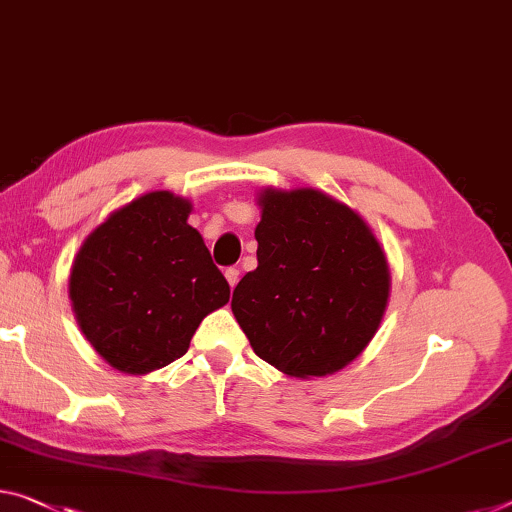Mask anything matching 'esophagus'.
<instances>
[{"label": "esophagus", "mask_w": 512, "mask_h": 512, "mask_svg": "<svg viewBox=\"0 0 512 512\" xmlns=\"http://www.w3.org/2000/svg\"><path fill=\"white\" fill-rule=\"evenodd\" d=\"M224 277H226V281H229V286L235 288V286H238V281H240V270H238V267H226Z\"/></svg>", "instance_id": "esophagus-1"}]
</instances>
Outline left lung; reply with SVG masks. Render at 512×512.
I'll use <instances>...</instances> for the list:
<instances>
[{"instance_id":"8db88e82","label":"left lung","mask_w":512,"mask_h":512,"mask_svg":"<svg viewBox=\"0 0 512 512\" xmlns=\"http://www.w3.org/2000/svg\"><path fill=\"white\" fill-rule=\"evenodd\" d=\"M258 267L233 290V316L258 357L290 377L357 359L380 327L391 274L355 210L311 187L258 196Z\"/></svg>"}]
</instances>
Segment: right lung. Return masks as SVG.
<instances>
[{
    "label": "right lung",
    "instance_id": "1",
    "mask_svg": "<svg viewBox=\"0 0 512 512\" xmlns=\"http://www.w3.org/2000/svg\"><path fill=\"white\" fill-rule=\"evenodd\" d=\"M192 203L148 192L112 212L84 240L70 270V302L86 341L116 371L144 375L183 357L201 320L231 297Z\"/></svg>",
    "mask_w": 512,
    "mask_h": 512
}]
</instances>
